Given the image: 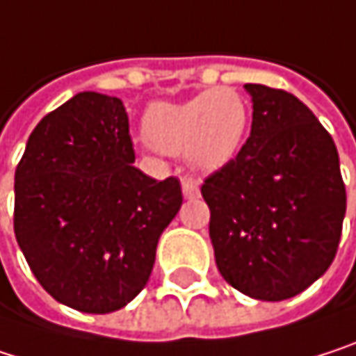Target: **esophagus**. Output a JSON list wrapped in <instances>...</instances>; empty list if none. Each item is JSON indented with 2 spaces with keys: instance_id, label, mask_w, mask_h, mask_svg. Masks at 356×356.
<instances>
[{
  "instance_id": "obj_1",
  "label": "esophagus",
  "mask_w": 356,
  "mask_h": 356,
  "mask_svg": "<svg viewBox=\"0 0 356 356\" xmlns=\"http://www.w3.org/2000/svg\"><path fill=\"white\" fill-rule=\"evenodd\" d=\"M182 195L184 199H199L201 197V191H199V182L193 180V178H184L182 180Z\"/></svg>"
}]
</instances>
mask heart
Returning a JSON list of instances; mask_svg holds the SVG:
<instances>
[{"label": "heart", "instance_id": "obj_1", "mask_svg": "<svg viewBox=\"0 0 356 356\" xmlns=\"http://www.w3.org/2000/svg\"><path fill=\"white\" fill-rule=\"evenodd\" d=\"M249 120V103L238 90L216 87L176 103H151L143 115V132L151 151H184L193 168L216 172L238 155Z\"/></svg>", "mask_w": 356, "mask_h": 356}]
</instances>
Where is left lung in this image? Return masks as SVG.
Masks as SVG:
<instances>
[{
	"label": "left lung",
	"mask_w": 356,
	"mask_h": 356,
	"mask_svg": "<svg viewBox=\"0 0 356 356\" xmlns=\"http://www.w3.org/2000/svg\"><path fill=\"white\" fill-rule=\"evenodd\" d=\"M251 136L205 178L209 236L224 280L259 300H284L332 266L346 213L340 159L330 132L294 95L245 85Z\"/></svg>",
	"instance_id": "8db88e82"
}]
</instances>
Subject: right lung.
Returning a JSON list of instances; mask_svg holds the SVG:
<instances>
[{
  "label": "right lung",
  "instance_id": "1",
  "mask_svg": "<svg viewBox=\"0 0 356 356\" xmlns=\"http://www.w3.org/2000/svg\"><path fill=\"white\" fill-rule=\"evenodd\" d=\"M134 163L118 97L85 90L31 132L14 176V232L39 284L62 305L111 313L147 284L180 180Z\"/></svg>",
  "mask_w": 356,
  "mask_h": 356
}]
</instances>
